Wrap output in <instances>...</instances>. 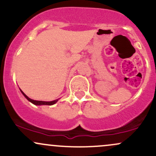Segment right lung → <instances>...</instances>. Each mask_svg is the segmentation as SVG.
I'll return each instance as SVG.
<instances>
[{
	"instance_id": "right-lung-1",
	"label": "right lung",
	"mask_w": 156,
	"mask_h": 156,
	"mask_svg": "<svg viewBox=\"0 0 156 156\" xmlns=\"http://www.w3.org/2000/svg\"><path fill=\"white\" fill-rule=\"evenodd\" d=\"M21 92L23 93V94L24 95L25 97H26V98L27 100H28V101L31 102L32 103H34V105H53L55 104V103H56L57 101H58V99L55 100V101H51V102H46V101H34V100L31 99V98H28V96L26 95V94H25L24 92H23L22 90H20Z\"/></svg>"
}]
</instances>
